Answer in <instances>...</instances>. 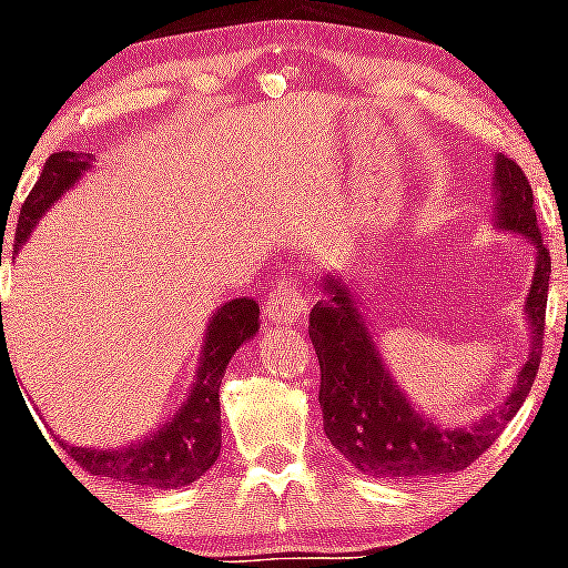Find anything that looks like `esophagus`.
<instances>
[{
	"mask_svg": "<svg viewBox=\"0 0 568 568\" xmlns=\"http://www.w3.org/2000/svg\"><path fill=\"white\" fill-rule=\"evenodd\" d=\"M263 305H266V318L272 324L302 322V316L307 313V302L302 296L300 283L294 277H285V274L277 277Z\"/></svg>",
	"mask_w": 568,
	"mask_h": 568,
	"instance_id": "34e87169",
	"label": "esophagus"
}]
</instances>
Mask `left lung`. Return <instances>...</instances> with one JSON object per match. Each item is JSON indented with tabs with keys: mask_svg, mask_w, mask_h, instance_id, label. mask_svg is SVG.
<instances>
[{
	"mask_svg": "<svg viewBox=\"0 0 568 568\" xmlns=\"http://www.w3.org/2000/svg\"><path fill=\"white\" fill-rule=\"evenodd\" d=\"M491 185L494 227L499 233L521 235L536 255L530 291L525 296L530 349L516 372L514 388L497 410L471 424H442L427 416L390 374L363 311V300H357L341 274L324 277V296L311 311L307 327L322 368L318 405L329 444L363 475L410 483L416 477L466 469L497 442L505 424L530 394L541 363L552 263L538 233L532 189L525 172L505 155H497Z\"/></svg>",
	"mask_w": 568,
	"mask_h": 568,
	"instance_id": "8db88e82",
	"label": "left lung"
}]
</instances>
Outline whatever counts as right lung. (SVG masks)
Wrapping results in <instances>:
<instances>
[{
    "label": "right lung",
    "mask_w": 568,
    "mask_h": 568,
    "mask_svg": "<svg viewBox=\"0 0 568 568\" xmlns=\"http://www.w3.org/2000/svg\"><path fill=\"white\" fill-rule=\"evenodd\" d=\"M93 169V158L82 152H54L43 166L41 180L32 194L21 205L19 227H16L13 252L19 255L21 246L38 227L49 207L74 189L80 178ZM2 316V305H0ZM261 307L252 300H230L211 316L205 329V341L200 349V366L194 372V383L178 410L161 424L150 436L138 438L119 449L97 447H71V458L85 471L108 480L126 483V486L144 488H183L200 480L219 458L222 449V405H219V385H222L227 363L233 361L235 349L246 344L261 329Z\"/></svg>",
    "instance_id": "1"
}]
</instances>
